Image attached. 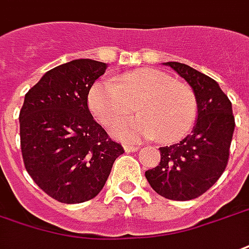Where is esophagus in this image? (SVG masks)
I'll return each mask as SVG.
<instances>
[{
	"mask_svg": "<svg viewBox=\"0 0 249 249\" xmlns=\"http://www.w3.org/2000/svg\"><path fill=\"white\" fill-rule=\"evenodd\" d=\"M124 150L126 153L137 152V150H139V148H137V146H132V145H124Z\"/></svg>",
	"mask_w": 249,
	"mask_h": 249,
	"instance_id": "34e87169",
	"label": "esophagus"
}]
</instances>
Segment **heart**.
Segmentation results:
<instances>
[{
  "mask_svg": "<svg viewBox=\"0 0 249 249\" xmlns=\"http://www.w3.org/2000/svg\"><path fill=\"white\" fill-rule=\"evenodd\" d=\"M133 106L140 117L112 126L116 139L140 141L160 136L163 142H173L191 129L198 112L196 97L189 86L152 68L125 73L116 82L99 80L88 92V107L104 126L124 121Z\"/></svg>",
  "mask_w": 249,
  "mask_h": 249,
  "instance_id": "obj_1",
  "label": "heart"
}]
</instances>
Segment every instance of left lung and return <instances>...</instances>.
I'll return each instance as SVG.
<instances>
[{
  "label": "left lung",
  "instance_id": "1",
  "mask_svg": "<svg viewBox=\"0 0 249 249\" xmlns=\"http://www.w3.org/2000/svg\"><path fill=\"white\" fill-rule=\"evenodd\" d=\"M190 84L198 116L193 133L178 143L160 148L161 162L145 171L157 194L171 200H190L209 190L228 163L235 119L232 106L219 84L190 66L167 62Z\"/></svg>",
  "mask_w": 249,
  "mask_h": 249
}]
</instances>
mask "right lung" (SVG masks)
<instances>
[{"label":"right lung","mask_w":249,"mask_h":249,"mask_svg":"<svg viewBox=\"0 0 249 249\" xmlns=\"http://www.w3.org/2000/svg\"><path fill=\"white\" fill-rule=\"evenodd\" d=\"M106 70L103 62L75 59L47 71L25 95L23 163L33 181L62 203L95 198L124 153L88 109V92Z\"/></svg>","instance_id":"obj_1"}]
</instances>
